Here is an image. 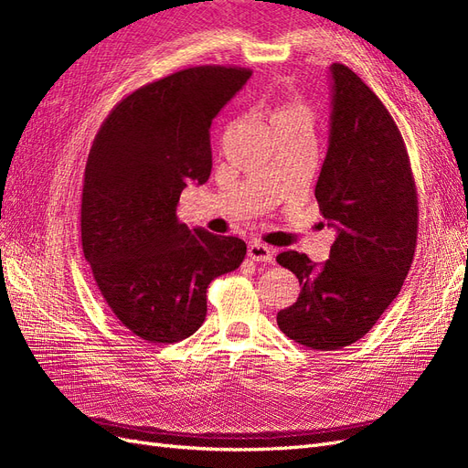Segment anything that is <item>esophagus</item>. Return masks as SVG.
Here are the masks:
<instances>
[{"label":"esophagus","instance_id":"esophagus-1","mask_svg":"<svg viewBox=\"0 0 468 468\" xmlns=\"http://www.w3.org/2000/svg\"><path fill=\"white\" fill-rule=\"evenodd\" d=\"M248 258L251 261H261V263H273V250L267 248L265 244L253 242L248 246Z\"/></svg>","mask_w":468,"mask_h":468}]
</instances>
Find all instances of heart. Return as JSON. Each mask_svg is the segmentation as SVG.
<instances>
[{
    "label": "heart",
    "mask_w": 468,
    "mask_h": 468,
    "mask_svg": "<svg viewBox=\"0 0 468 468\" xmlns=\"http://www.w3.org/2000/svg\"><path fill=\"white\" fill-rule=\"evenodd\" d=\"M287 121H308V107L296 97H285L277 101L269 111V122H287Z\"/></svg>",
    "instance_id": "heart-1"
}]
</instances>
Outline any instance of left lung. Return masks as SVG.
Here are the masks:
<instances>
[{"mask_svg":"<svg viewBox=\"0 0 468 468\" xmlns=\"http://www.w3.org/2000/svg\"><path fill=\"white\" fill-rule=\"evenodd\" d=\"M328 152L316 181L322 217L335 230L325 263L282 251L277 263L301 282L277 314L287 337L318 351L357 342L400 292L418 238V193L399 126L344 64L330 66Z\"/></svg>","mask_w":468,"mask_h":468,"instance_id":"left-lung-1","label":"left lung"}]
</instances>
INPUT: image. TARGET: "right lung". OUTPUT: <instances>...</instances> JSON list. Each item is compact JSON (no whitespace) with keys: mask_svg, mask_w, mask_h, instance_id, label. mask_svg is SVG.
I'll use <instances>...</instances> for the list:
<instances>
[{"mask_svg":"<svg viewBox=\"0 0 468 468\" xmlns=\"http://www.w3.org/2000/svg\"><path fill=\"white\" fill-rule=\"evenodd\" d=\"M251 69L195 66L133 91L109 112L88 155L81 248L111 313L150 344L201 328L207 289L246 256L244 239L189 229L176 210L212 169L210 124Z\"/></svg>","mask_w":468,"mask_h":468,"instance_id":"1","label":"right lung"}]
</instances>
